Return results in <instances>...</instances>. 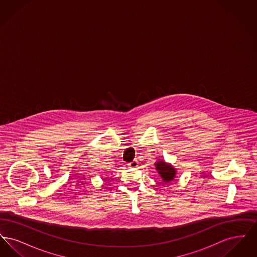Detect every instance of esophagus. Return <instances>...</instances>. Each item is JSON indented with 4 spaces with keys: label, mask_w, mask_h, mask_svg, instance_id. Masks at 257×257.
Returning <instances> with one entry per match:
<instances>
[{
    "label": "esophagus",
    "mask_w": 257,
    "mask_h": 257,
    "mask_svg": "<svg viewBox=\"0 0 257 257\" xmlns=\"http://www.w3.org/2000/svg\"><path fill=\"white\" fill-rule=\"evenodd\" d=\"M128 166H130L131 168H137V167L139 166V162H138V160H134L133 162L129 163V164H128Z\"/></svg>",
    "instance_id": "1"
}]
</instances>
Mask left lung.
Wrapping results in <instances>:
<instances>
[{
	"instance_id": "1",
	"label": "left lung",
	"mask_w": 257,
	"mask_h": 257,
	"mask_svg": "<svg viewBox=\"0 0 257 257\" xmlns=\"http://www.w3.org/2000/svg\"><path fill=\"white\" fill-rule=\"evenodd\" d=\"M156 170L158 171L162 178L165 180V181H171L173 179L174 177V174H175V171L173 169L172 166L168 165L167 163L161 161V162H157L156 164Z\"/></svg>"
}]
</instances>
